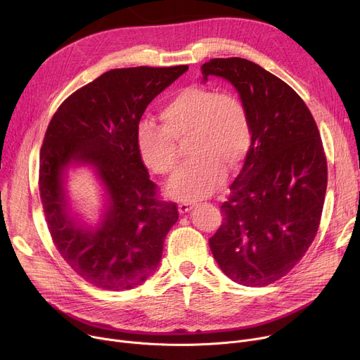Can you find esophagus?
Segmentation results:
<instances>
[{
	"label": "esophagus",
	"instance_id": "obj_1",
	"mask_svg": "<svg viewBox=\"0 0 360 360\" xmlns=\"http://www.w3.org/2000/svg\"><path fill=\"white\" fill-rule=\"evenodd\" d=\"M194 205L193 204H191V202H181L179 205H178V210H179V212H186V211H189L191 208H193Z\"/></svg>",
	"mask_w": 360,
	"mask_h": 360
}]
</instances>
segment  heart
<instances>
[{
  "mask_svg": "<svg viewBox=\"0 0 360 360\" xmlns=\"http://www.w3.org/2000/svg\"><path fill=\"white\" fill-rule=\"evenodd\" d=\"M162 126L145 120L137 129V150L149 169L162 176L175 174L178 143L188 141L193 156L167 186L181 201L211 195L236 169L252 146V122L246 104L234 94L208 86L179 89L160 108Z\"/></svg>",
  "mask_w": 360,
  "mask_h": 360,
  "instance_id": "heart-1",
  "label": "heart"
}]
</instances>
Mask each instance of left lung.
<instances>
[{
    "mask_svg": "<svg viewBox=\"0 0 360 360\" xmlns=\"http://www.w3.org/2000/svg\"><path fill=\"white\" fill-rule=\"evenodd\" d=\"M201 74L231 82L252 122V146L210 249L231 281L266 286L297 265L317 234L327 188L320 131L300 95L248 59H211Z\"/></svg>",
    "mask_w": 360,
    "mask_h": 360,
    "instance_id": "left-lung-1",
    "label": "left lung"
}]
</instances>
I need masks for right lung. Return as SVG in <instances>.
Listing matches in <instances>:
<instances>
[{
    "label": "right lung",
    "instance_id": "obj_1",
    "mask_svg": "<svg viewBox=\"0 0 360 360\" xmlns=\"http://www.w3.org/2000/svg\"><path fill=\"white\" fill-rule=\"evenodd\" d=\"M188 70L122 68L105 72L59 105L40 149L39 191L52 240L68 265L101 290L124 291L158 268L178 207L162 201L137 150L140 118L150 101ZM92 165L109 207L97 229H84L67 211L63 172Z\"/></svg>",
    "mask_w": 360,
    "mask_h": 360
}]
</instances>
